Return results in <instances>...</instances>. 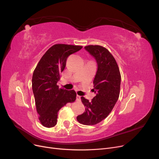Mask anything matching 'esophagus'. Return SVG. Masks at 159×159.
<instances>
[{"label":"esophagus","mask_w":159,"mask_h":159,"mask_svg":"<svg viewBox=\"0 0 159 159\" xmlns=\"http://www.w3.org/2000/svg\"><path fill=\"white\" fill-rule=\"evenodd\" d=\"M76 100L78 101V102H80V100H81V96H80V95H77V96H76Z\"/></svg>","instance_id":"obj_1"}]
</instances>
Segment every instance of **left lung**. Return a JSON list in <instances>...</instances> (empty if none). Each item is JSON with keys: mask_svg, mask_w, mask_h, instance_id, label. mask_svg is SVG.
Listing matches in <instances>:
<instances>
[{"mask_svg": "<svg viewBox=\"0 0 159 159\" xmlns=\"http://www.w3.org/2000/svg\"><path fill=\"white\" fill-rule=\"evenodd\" d=\"M85 49L97 61L98 70L93 80L96 95L91 100L81 97L85 111L77 117L80 123L93 125L106 118L117 103L121 85V74L113 55L105 48L89 45Z\"/></svg>", "mask_w": 159, "mask_h": 159, "instance_id": "left-lung-1", "label": "left lung"}]
</instances>
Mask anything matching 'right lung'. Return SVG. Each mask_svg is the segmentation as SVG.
Segmentation results:
<instances>
[{"mask_svg": "<svg viewBox=\"0 0 159 159\" xmlns=\"http://www.w3.org/2000/svg\"><path fill=\"white\" fill-rule=\"evenodd\" d=\"M82 48L81 46L57 44L46 51L34 71L32 87L37 113L41 124L54 127L57 113L66 103L75 102L74 90L59 88L57 85L64 71L68 57Z\"/></svg>", "mask_w": 159, "mask_h": 159, "instance_id": "1", "label": "right lung"}]
</instances>
